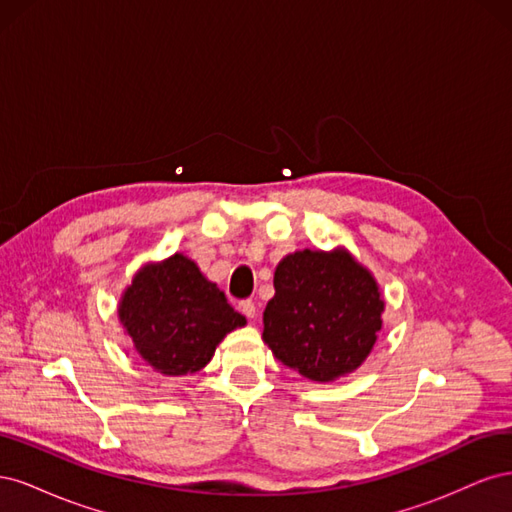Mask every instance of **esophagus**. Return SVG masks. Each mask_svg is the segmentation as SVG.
Wrapping results in <instances>:
<instances>
[{"instance_id": "esophagus-1", "label": "esophagus", "mask_w": 512, "mask_h": 512, "mask_svg": "<svg viewBox=\"0 0 512 512\" xmlns=\"http://www.w3.org/2000/svg\"><path fill=\"white\" fill-rule=\"evenodd\" d=\"M239 309H241V314L247 316L250 320L256 318V305H254V301H250V299L241 301V303H239Z\"/></svg>"}]
</instances>
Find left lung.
<instances>
[{
  "label": "left lung",
  "instance_id": "1",
  "mask_svg": "<svg viewBox=\"0 0 512 512\" xmlns=\"http://www.w3.org/2000/svg\"><path fill=\"white\" fill-rule=\"evenodd\" d=\"M273 286L262 339L284 365L329 382L367 359L384 301L374 277L350 254L294 252L277 265Z\"/></svg>",
  "mask_w": 512,
  "mask_h": 512
}]
</instances>
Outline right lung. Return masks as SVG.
<instances>
[{"instance_id":"right-lung-1","label":"right lung","mask_w":512,"mask_h":512,"mask_svg":"<svg viewBox=\"0 0 512 512\" xmlns=\"http://www.w3.org/2000/svg\"><path fill=\"white\" fill-rule=\"evenodd\" d=\"M119 318L138 354L166 376L203 369L224 335L245 324L224 292L181 254L134 277Z\"/></svg>"}]
</instances>
